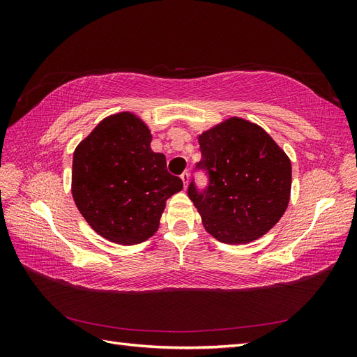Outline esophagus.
I'll list each match as a JSON object with an SVG mask.
<instances>
[{
    "label": "esophagus",
    "mask_w": 357,
    "mask_h": 357,
    "mask_svg": "<svg viewBox=\"0 0 357 357\" xmlns=\"http://www.w3.org/2000/svg\"><path fill=\"white\" fill-rule=\"evenodd\" d=\"M180 178L183 180V185H185V188H188V185H189V172L188 171L183 172V174L180 176Z\"/></svg>",
    "instance_id": "obj_1"
}]
</instances>
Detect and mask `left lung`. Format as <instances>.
<instances>
[{
  "label": "left lung",
  "mask_w": 357,
  "mask_h": 357,
  "mask_svg": "<svg viewBox=\"0 0 357 357\" xmlns=\"http://www.w3.org/2000/svg\"><path fill=\"white\" fill-rule=\"evenodd\" d=\"M198 169L208 172V188L188 195L205 231L226 244L261 238L284 214L291 186L289 156L268 132L241 117H229L198 137Z\"/></svg>",
  "instance_id": "left-lung-1"
}]
</instances>
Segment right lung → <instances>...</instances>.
<instances>
[{
    "mask_svg": "<svg viewBox=\"0 0 357 357\" xmlns=\"http://www.w3.org/2000/svg\"><path fill=\"white\" fill-rule=\"evenodd\" d=\"M150 142L142 119L122 112L105 117L74 150V202L91 228L112 243L132 245L150 238L167 199L183 189Z\"/></svg>",
    "mask_w": 357,
    "mask_h": 357,
    "instance_id": "1",
    "label": "right lung"
}]
</instances>
